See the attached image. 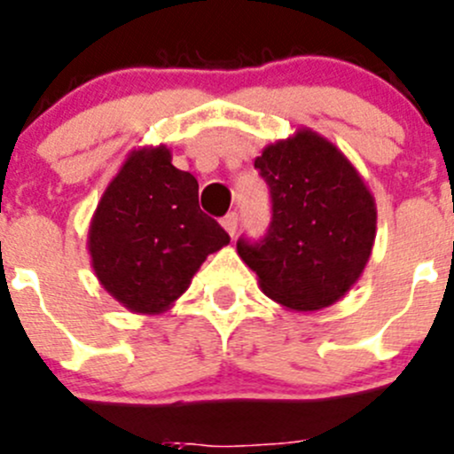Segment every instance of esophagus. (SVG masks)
Here are the masks:
<instances>
[{"mask_svg":"<svg viewBox=\"0 0 454 454\" xmlns=\"http://www.w3.org/2000/svg\"><path fill=\"white\" fill-rule=\"evenodd\" d=\"M222 226L226 228V232L231 237H235V232H237V226H239V215L237 213H228L226 217L222 219Z\"/></svg>","mask_w":454,"mask_h":454,"instance_id":"34e87169","label":"esophagus"}]
</instances>
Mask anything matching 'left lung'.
<instances>
[{
	"mask_svg": "<svg viewBox=\"0 0 454 454\" xmlns=\"http://www.w3.org/2000/svg\"><path fill=\"white\" fill-rule=\"evenodd\" d=\"M272 200L263 239L237 241L261 290L296 312L336 303L367 265L375 201L354 164L323 136L299 129L254 160Z\"/></svg>",
	"mask_w": 454,
	"mask_h": 454,
	"instance_id": "obj_1",
	"label": "left lung"
}]
</instances>
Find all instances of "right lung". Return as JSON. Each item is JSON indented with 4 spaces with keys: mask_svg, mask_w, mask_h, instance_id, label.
I'll return each instance as SVG.
<instances>
[{
    "mask_svg": "<svg viewBox=\"0 0 454 454\" xmlns=\"http://www.w3.org/2000/svg\"><path fill=\"white\" fill-rule=\"evenodd\" d=\"M198 180L164 145L131 151L100 198L87 248L100 286L131 312L160 314L180 299L210 253L231 241L200 210Z\"/></svg>",
    "mask_w": 454,
    "mask_h": 454,
    "instance_id": "obj_1",
    "label": "right lung"
}]
</instances>
